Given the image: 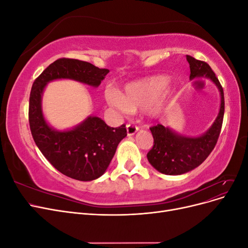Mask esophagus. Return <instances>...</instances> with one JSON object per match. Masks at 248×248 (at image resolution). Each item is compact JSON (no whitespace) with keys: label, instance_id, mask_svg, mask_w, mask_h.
<instances>
[{"label":"esophagus","instance_id":"obj_1","mask_svg":"<svg viewBox=\"0 0 248 248\" xmlns=\"http://www.w3.org/2000/svg\"><path fill=\"white\" fill-rule=\"evenodd\" d=\"M139 130V128L137 126H134L133 124H127L126 126V133L128 137L133 136V134H136V132Z\"/></svg>","mask_w":248,"mask_h":248}]
</instances>
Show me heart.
I'll list each match as a JSON object with an SVG mask.
<instances>
[{"instance_id": "obj_1", "label": "heart", "mask_w": 248, "mask_h": 248, "mask_svg": "<svg viewBox=\"0 0 248 248\" xmlns=\"http://www.w3.org/2000/svg\"><path fill=\"white\" fill-rule=\"evenodd\" d=\"M169 78L163 76L150 77L127 85L122 92L107 90L106 100L121 111L136 112L147 109L150 118H160L168 107Z\"/></svg>"}]
</instances>
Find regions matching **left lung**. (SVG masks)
Instances as JSON below:
<instances>
[{
	"mask_svg": "<svg viewBox=\"0 0 248 248\" xmlns=\"http://www.w3.org/2000/svg\"><path fill=\"white\" fill-rule=\"evenodd\" d=\"M186 60L189 63L190 79L206 78L218 89L220 108L213 124L199 137L183 136L170 127L161 124L150 128L154 139V145L148 152L147 158L156 170L164 175H182L198 168L212 152L221 130L224 96L220 82L206 62L199 61L188 55L186 56Z\"/></svg>",
	"mask_w": 248,
	"mask_h": 248,
	"instance_id": "8db88e82",
	"label": "left lung"
}]
</instances>
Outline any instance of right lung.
<instances>
[{"instance_id": "obj_1", "label": "right lung", "mask_w": 248, "mask_h": 248, "mask_svg": "<svg viewBox=\"0 0 248 248\" xmlns=\"http://www.w3.org/2000/svg\"><path fill=\"white\" fill-rule=\"evenodd\" d=\"M108 72L79 60L59 59L35 79L30 94L29 122L35 144L52 167L79 181H92L106 172L119 142L127 136L125 125L114 128L99 117L88 116L70 129H55L44 118L42 95L48 82L57 79L97 88Z\"/></svg>"}]
</instances>
